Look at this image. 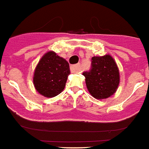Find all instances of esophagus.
<instances>
[{"mask_svg": "<svg viewBox=\"0 0 149 149\" xmlns=\"http://www.w3.org/2000/svg\"><path fill=\"white\" fill-rule=\"evenodd\" d=\"M81 65L80 63L71 66V71H72V72H73V73H78V72H81Z\"/></svg>", "mask_w": 149, "mask_h": 149, "instance_id": "obj_1", "label": "esophagus"}]
</instances>
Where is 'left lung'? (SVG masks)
<instances>
[{"label":"left lung","instance_id":"left-lung-1","mask_svg":"<svg viewBox=\"0 0 149 149\" xmlns=\"http://www.w3.org/2000/svg\"><path fill=\"white\" fill-rule=\"evenodd\" d=\"M90 94L97 99H106L116 92L120 73L113 58L109 55L94 56L88 72H83Z\"/></svg>","mask_w":149,"mask_h":149}]
</instances>
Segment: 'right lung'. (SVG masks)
I'll return each mask as SVG.
<instances>
[{"instance_id": "obj_1", "label": "right lung", "mask_w": 149, "mask_h": 149, "mask_svg": "<svg viewBox=\"0 0 149 149\" xmlns=\"http://www.w3.org/2000/svg\"><path fill=\"white\" fill-rule=\"evenodd\" d=\"M69 69L68 62L54 52L45 54L34 72L33 84L36 91L46 97L59 94L65 87Z\"/></svg>"}]
</instances>
